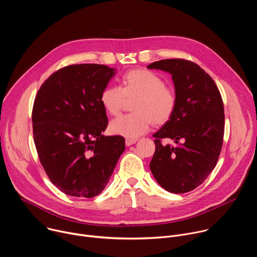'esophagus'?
I'll list each match as a JSON object with an SVG mask.
<instances>
[{
    "label": "esophagus",
    "instance_id": "esophagus-1",
    "mask_svg": "<svg viewBox=\"0 0 257 257\" xmlns=\"http://www.w3.org/2000/svg\"><path fill=\"white\" fill-rule=\"evenodd\" d=\"M136 141H137V139H129V138H127V139L125 140V143H126L127 146H130V145L134 144Z\"/></svg>",
    "mask_w": 257,
    "mask_h": 257
}]
</instances>
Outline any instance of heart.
<instances>
[{
	"label": "heart",
	"instance_id": "obj_1",
	"mask_svg": "<svg viewBox=\"0 0 257 257\" xmlns=\"http://www.w3.org/2000/svg\"><path fill=\"white\" fill-rule=\"evenodd\" d=\"M127 99H135L133 114L123 115L111 121L108 132L113 135L135 139L149 132L153 122H168L176 109L175 92L155 72L132 70L123 76L120 86H106L100 93V102L109 115H118Z\"/></svg>",
	"mask_w": 257,
	"mask_h": 257
}]
</instances>
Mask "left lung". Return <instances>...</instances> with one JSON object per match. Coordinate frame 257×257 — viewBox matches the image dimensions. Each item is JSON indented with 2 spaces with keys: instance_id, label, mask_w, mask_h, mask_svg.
<instances>
[{
  "instance_id": "left-lung-1",
  "label": "left lung",
  "mask_w": 257,
  "mask_h": 257,
  "mask_svg": "<svg viewBox=\"0 0 257 257\" xmlns=\"http://www.w3.org/2000/svg\"><path fill=\"white\" fill-rule=\"evenodd\" d=\"M148 68L170 73L177 97L172 118L154 134L156 152L151 171L165 190L186 193L202 184L221 154L223 99L212 78L191 61L166 59ZM164 138L174 140L177 145L163 146Z\"/></svg>"
}]
</instances>
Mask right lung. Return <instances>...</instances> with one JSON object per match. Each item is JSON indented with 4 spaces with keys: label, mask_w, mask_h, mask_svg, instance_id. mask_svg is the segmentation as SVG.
<instances>
[{
    "label": "right lung",
    "mask_w": 257,
    "mask_h": 257,
    "mask_svg": "<svg viewBox=\"0 0 257 257\" xmlns=\"http://www.w3.org/2000/svg\"><path fill=\"white\" fill-rule=\"evenodd\" d=\"M115 74L105 65H70L53 73L35 96V148L48 177L67 195H98L125 151L124 137L102 134L107 117L100 93Z\"/></svg>",
    "instance_id": "add662e5"
}]
</instances>
